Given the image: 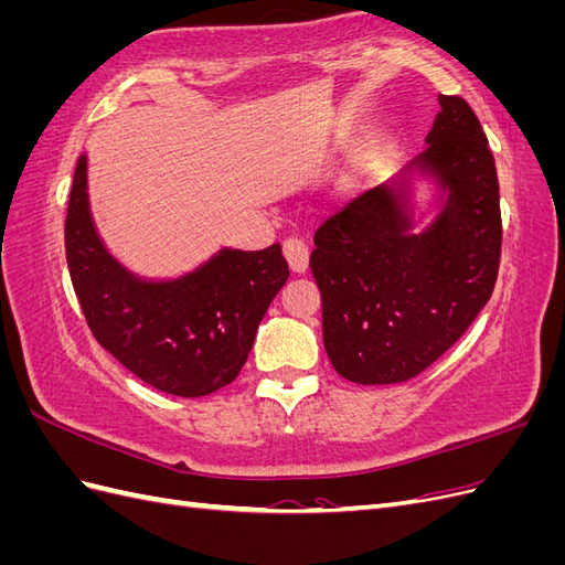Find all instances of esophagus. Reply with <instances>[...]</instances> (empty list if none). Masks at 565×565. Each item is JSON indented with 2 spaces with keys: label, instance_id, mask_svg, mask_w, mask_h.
<instances>
[{
  "label": "esophagus",
  "instance_id": "esophagus-1",
  "mask_svg": "<svg viewBox=\"0 0 565 565\" xmlns=\"http://www.w3.org/2000/svg\"><path fill=\"white\" fill-rule=\"evenodd\" d=\"M282 254L292 273H306V268H309V247L299 237H287L282 243Z\"/></svg>",
  "mask_w": 565,
  "mask_h": 565
}]
</instances>
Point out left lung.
I'll return each mask as SVG.
<instances>
[{
    "mask_svg": "<svg viewBox=\"0 0 565 565\" xmlns=\"http://www.w3.org/2000/svg\"><path fill=\"white\" fill-rule=\"evenodd\" d=\"M438 104L426 150L401 179L349 202L313 237L324 351L355 384L417 377L467 332L498 280L494 158L465 98L440 94ZM415 168L434 175L447 195L422 232L414 231L408 204Z\"/></svg>",
    "mask_w": 565,
    "mask_h": 565,
    "instance_id": "obj_1",
    "label": "left lung"
}]
</instances>
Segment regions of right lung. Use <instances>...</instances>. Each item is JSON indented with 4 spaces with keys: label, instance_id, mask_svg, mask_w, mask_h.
I'll use <instances>...</instances> for the list:
<instances>
[{
    "label": "right lung",
    "instance_id": "obj_1",
    "mask_svg": "<svg viewBox=\"0 0 565 565\" xmlns=\"http://www.w3.org/2000/svg\"><path fill=\"white\" fill-rule=\"evenodd\" d=\"M65 259L98 344L141 382L181 398L210 396L241 374L268 303L289 278L280 245L221 249L177 280L134 276L94 228L84 156L67 200Z\"/></svg>",
    "mask_w": 565,
    "mask_h": 565
}]
</instances>
